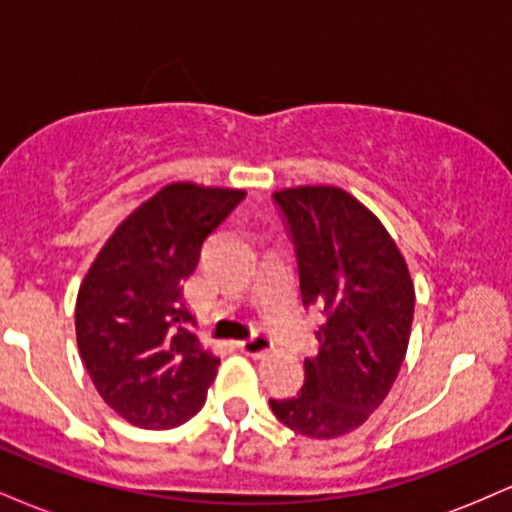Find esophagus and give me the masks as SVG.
Returning <instances> with one entry per match:
<instances>
[{"instance_id":"1","label":"esophagus","mask_w":512,"mask_h":512,"mask_svg":"<svg viewBox=\"0 0 512 512\" xmlns=\"http://www.w3.org/2000/svg\"><path fill=\"white\" fill-rule=\"evenodd\" d=\"M238 349L243 351V354H248V356H264V354H269V351L274 349V344H272V339L267 337V334L255 332L252 337L243 339V342H238Z\"/></svg>"}]
</instances>
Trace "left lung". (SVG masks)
I'll return each instance as SVG.
<instances>
[{
    "label": "left lung",
    "mask_w": 512,
    "mask_h": 512,
    "mask_svg": "<svg viewBox=\"0 0 512 512\" xmlns=\"http://www.w3.org/2000/svg\"><path fill=\"white\" fill-rule=\"evenodd\" d=\"M274 202L296 248L303 305H320L327 322L317 332V356L305 358L301 392L269 404L291 431L337 438L361 426L395 383L414 320V284L378 216L342 187H289L274 192Z\"/></svg>",
    "instance_id": "1"
}]
</instances>
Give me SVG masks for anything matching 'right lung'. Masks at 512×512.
<instances>
[{
    "instance_id": "right-lung-1",
    "label": "right lung",
    "mask_w": 512,
    "mask_h": 512,
    "mask_svg": "<svg viewBox=\"0 0 512 512\" xmlns=\"http://www.w3.org/2000/svg\"><path fill=\"white\" fill-rule=\"evenodd\" d=\"M243 190L170 182L115 228L76 296L81 361L115 414L166 431L202 409L219 358L190 332L182 284Z\"/></svg>"
}]
</instances>
